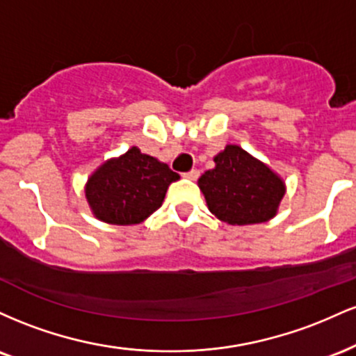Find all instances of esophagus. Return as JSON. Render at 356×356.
<instances>
[{"label":"esophagus","instance_id":"esophagus-1","mask_svg":"<svg viewBox=\"0 0 356 356\" xmlns=\"http://www.w3.org/2000/svg\"><path fill=\"white\" fill-rule=\"evenodd\" d=\"M199 175H201V172H199L197 169H192V170H189V172L184 174V177H186V179H191V181H197Z\"/></svg>","mask_w":356,"mask_h":356}]
</instances>
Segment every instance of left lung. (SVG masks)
Masks as SVG:
<instances>
[{
  "mask_svg": "<svg viewBox=\"0 0 356 356\" xmlns=\"http://www.w3.org/2000/svg\"><path fill=\"white\" fill-rule=\"evenodd\" d=\"M216 167L199 177L207 207L232 226L266 222L275 218L286 187L283 179L239 145H226Z\"/></svg>",
  "mask_w": 356,
  "mask_h": 356,
  "instance_id": "left-lung-1",
  "label": "left lung"
}]
</instances>
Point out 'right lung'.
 I'll return each instance as SVG.
<instances>
[{"label":"right lung","instance_id":"right-lung-1","mask_svg":"<svg viewBox=\"0 0 356 356\" xmlns=\"http://www.w3.org/2000/svg\"><path fill=\"white\" fill-rule=\"evenodd\" d=\"M179 179L169 165L137 147L102 164L85 186L97 219L117 226L138 224L162 206L167 187Z\"/></svg>","mask_w":356,"mask_h":356}]
</instances>
